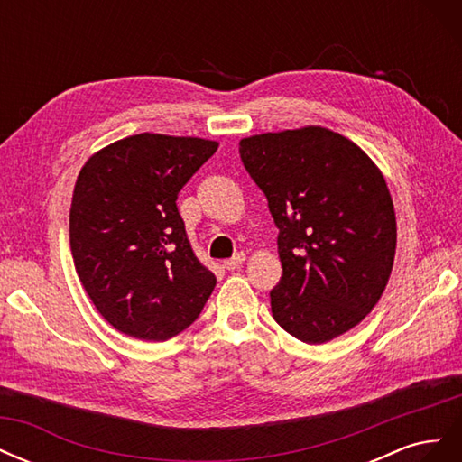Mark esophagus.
Returning a JSON list of instances; mask_svg holds the SVG:
<instances>
[{"mask_svg": "<svg viewBox=\"0 0 462 462\" xmlns=\"http://www.w3.org/2000/svg\"><path fill=\"white\" fill-rule=\"evenodd\" d=\"M245 258H246V256H245L243 253H236L233 258L223 262V265H226V270H236V268H239V265L245 262Z\"/></svg>", "mask_w": 462, "mask_h": 462, "instance_id": "1", "label": "esophagus"}]
</instances>
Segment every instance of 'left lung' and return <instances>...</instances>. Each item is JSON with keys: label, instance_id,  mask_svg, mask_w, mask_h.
Segmentation results:
<instances>
[{"label": "left lung", "instance_id": "1", "mask_svg": "<svg viewBox=\"0 0 462 462\" xmlns=\"http://www.w3.org/2000/svg\"><path fill=\"white\" fill-rule=\"evenodd\" d=\"M239 153L279 229L273 319L302 343L339 337L374 309L393 268L397 223L383 175L324 127L243 138Z\"/></svg>", "mask_w": 462, "mask_h": 462}]
</instances>
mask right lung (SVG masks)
Instances as JSON below:
<instances>
[{
	"label": "right lung",
	"instance_id": "add662e5",
	"mask_svg": "<svg viewBox=\"0 0 462 462\" xmlns=\"http://www.w3.org/2000/svg\"><path fill=\"white\" fill-rule=\"evenodd\" d=\"M217 143L134 134L82 167L69 214V241L82 287L106 321L143 341L187 329L216 287L194 256L177 194Z\"/></svg>",
	"mask_w": 462,
	"mask_h": 462
}]
</instances>
